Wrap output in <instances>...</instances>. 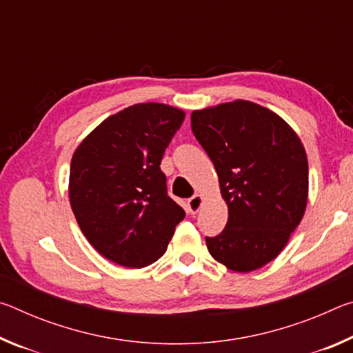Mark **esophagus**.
I'll return each instance as SVG.
<instances>
[{
  "mask_svg": "<svg viewBox=\"0 0 353 353\" xmlns=\"http://www.w3.org/2000/svg\"><path fill=\"white\" fill-rule=\"evenodd\" d=\"M202 202H204V198H202L201 194H196V196H193V198H190L188 202H187L188 212H190L191 214L198 213L199 208L202 207Z\"/></svg>",
  "mask_w": 353,
  "mask_h": 353,
  "instance_id": "esophagus-1",
  "label": "esophagus"
}]
</instances>
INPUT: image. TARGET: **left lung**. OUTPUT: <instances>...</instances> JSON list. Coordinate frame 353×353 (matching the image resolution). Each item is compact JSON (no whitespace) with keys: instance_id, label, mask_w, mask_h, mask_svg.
<instances>
[{"instance_id":"left-lung-1","label":"left lung","mask_w":353,"mask_h":353,"mask_svg":"<svg viewBox=\"0 0 353 353\" xmlns=\"http://www.w3.org/2000/svg\"><path fill=\"white\" fill-rule=\"evenodd\" d=\"M191 129L212 159L229 210L225 229L205 238L227 270H260L282 252L308 201V160L288 123L252 101L191 113Z\"/></svg>"}]
</instances>
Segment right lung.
Wrapping results in <instances>:
<instances>
[{"instance_id": "obj_1", "label": "right lung", "mask_w": 353, "mask_h": 353, "mask_svg": "<svg viewBox=\"0 0 353 353\" xmlns=\"http://www.w3.org/2000/svg\"><path fill=\"white\" fill-rule=\"evenodd\" d=\"M185 112L134 104L105 118L76 148L68 196L88 243L117 265L145 268L165 254L185 212L166 194L160 162Z\"/></svg>"}]
</instances>
